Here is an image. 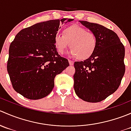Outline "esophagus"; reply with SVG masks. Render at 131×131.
I'll return each instance as SVG.
<instances>
[{
	"mask_svg": "<svg viewBox=\"0 0 131 131\" xmlns=\"http://www.w3.org/2000/svg\"><path fill=\"white\" fill-rule=\"evenodd\" d=\"M68 62H69V64H70V65H73V64H74V62L73 61L69 60V61H68Z\"/></svg>",
	"mask_w": 131,
	"mask_h": 131,
	"instance_id": "1",
	"label": "esophagus"
}]
</instances>
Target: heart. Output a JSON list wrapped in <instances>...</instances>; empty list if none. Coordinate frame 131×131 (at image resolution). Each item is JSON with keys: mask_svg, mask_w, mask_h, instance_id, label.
Masks as SVG:
<instances>
[{"mask_svg": "<svg viewBox=\"0 0 131 131\" xmlns=\"http://www.w3.org/2000/svg\"><path fill=\"white\" fill-rule=\"evenodd\" d=\"M97 42V38L93 32L76 25L64 28L63 34H57L54 39V44L58 53H64L69 44L70 54L77 56L79 59L90 57L96 50Z\"/></svg>", "mask_w": 131, "mask_h": 131, "instance_id": "1", "label": "heart"}]
</instances>
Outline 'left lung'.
<instances>
[{
    "mask_svg": "<svg viewBox=\"0 0 131 131\" xmlns=\"http://www.w3.org/2000/svg\"><path fill=\"white\" fill-rule=\"evenodd\" d=\"M79 21L95 34L97 42L90 57L74 63V90L84 101L100 102L114 93L121 84L125 73V48L112 30L97 23Z\"/></svg>",
    "mask_w": 131,
    "mask_h": 131,
    "instance_id": "8db88e82",
    "label": "left lung"
}]
</instances>
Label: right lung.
Wrapping results in <instances>:
<instances>
[{
  "instance_id": "right-lung-1",
  "label": "right lung",
  "mask_w": 131,
  "mask_h": 131,
  "mask_svg": "<svg viewBox=\"0 0 131 131\" xmlns=\"http://www.w3.org/2000/svg\"><path fill=\"white\" fill-rule=\"evenodd\" d=\"M73 19L63 18L37 23L21 30L9 49L7 69L14 89L30 100L49 94L54 78L69 66L58 54L54 39L61 25Z\"/></svg>"
}]
</instances>
